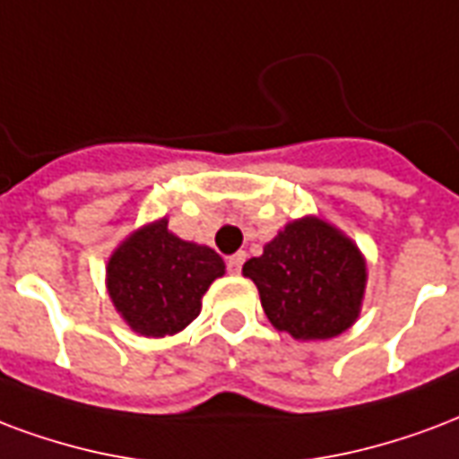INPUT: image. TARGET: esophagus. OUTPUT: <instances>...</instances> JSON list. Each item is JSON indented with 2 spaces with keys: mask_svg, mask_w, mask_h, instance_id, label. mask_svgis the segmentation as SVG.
Returning a JSON list of instances; mask_svg holds the SVG:
<instances>
[{
  "mask_svg": "<svg viewBox=\"0 0 459 459\" xmlns=\"http://www.w3.org/2000/svg\"><path fill=\"white\" fill-rule=\"evenodd\" d=\"M243 263H246V253H233V255H229V260H226V264H229V273L238 274Z\"/></svg>",
  "mask_w": 459,
  "mask_h": 459,
  "instance_id": "34e87169",
  "label": "esophagus"
}]
</instances>
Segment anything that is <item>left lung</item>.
<instances>
[{"label":"left lung","mask_w":459,"mask_h":459,"mask_svg":"<svg viewBox=\"0 0 459 459\" xmlns=\"http://www.w3.org/2000/svg\"><path fill=\"white\" fill-rule=\"evenodd\" d=\"M243 274L255 281L270 324L294 341H325L345 333L362 311L368 260L338 226L301 216L250 257Z\"/></svg>","instance_id":"8db88e82"}]
</instances>
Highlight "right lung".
Masks as SVG:
<instances>
[{
    "label": "right lung",
    "instance_id": "add662e5",
    "mask_svg": "<svg viewBox=\"0 0 459 459\" xmlns=\"http://www.w3.org/2000/svg\"><path fill=\"white\" fill-rule=\"evenodd\" d=\"M226 273L216 250L182 240L155 219L128 233L108 255L107 291L124 324L145 338L185 331L202 297Z\"/></svg>",
    "mask_w": 459,
    "mask_h": 459
}]
</instances>
